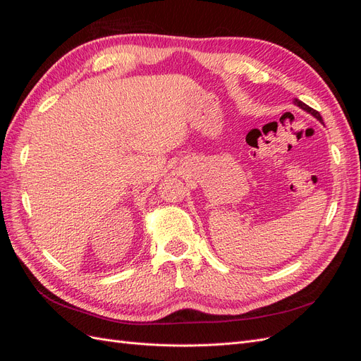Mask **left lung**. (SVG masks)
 Masks as SVG:
<instances>
[{
	"label": "left lung",
	"instance_id": "1",
	"mask_svg": "<svg viewBox=\"0 0 361 361\" xmlns=\"http://www.w3.org/2000/svg\"><path fill=\"white\" fill-rule=\"evenodd\" d=\"M293 102H295V104H297V105H298L300 108H302V110H304V111H307V113H310L312 116H314L316 118H318V120H319V122H322V117H321L319 111H316V110H313V108H310L309 105H305V104H304V102H301L300 99H295Z\"/></svg>",
	"mask_w": 361,
	"mask_h": 361
}]
</instances>
